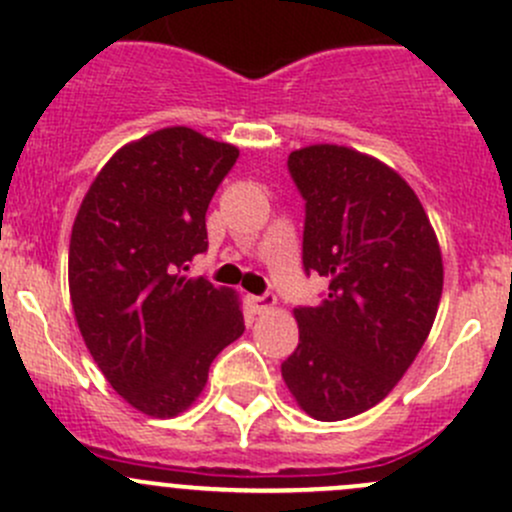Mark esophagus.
I'll use <instances>...</instances> for the list:
<instances>
[{
	"label": "esophagus",
	"instance_id": "1",
	"mask_svg": "<svg viewBox=\"0 0 512 512\" xmlns=\"http://www.w3.org/2000/svg\"><path fill=\"white\" fill-rule=\"evenodd\" d=\"M250 306L255 309V314H267L277 306V299L274 294H262V297H250Z\"/></svg>",
	"mask_w": 512,
	"mask_h": 512
}]
</instances>
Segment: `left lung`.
<instances>
[{"label": "left lung", "mask_w": 512, "mask_h": 512, "mask_svg": "<svg viewBox=\"0 0 512 512\" xmlns=\"http://www.w3.org/2000/svg\"><path fill=\"white\" fill-rule=\"evenodd\" d=\"M306 201L304 270L328 279L299 306V346L282 363L297 405L321 422L385 400L437 319L444 265L417 193L380 159L338 144L289 154Z\"/></svg>", "instance_id": "1"}]
</instances>
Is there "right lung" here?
<instances>
[{
	"instance_id": "right-lung-1",
	"label": "right lung",
	"mask_w": 512,
	"mask_h": 512,
	"mask_svg": "<svg viewBox=\"0 0 512 512\" xmlns=\"http://www.w3.org/2000/svg\"><path fill=\"white\" fill-rule=\"evenodd\" d=\"M238 157L191 127L157 129L112 154L75 215V321L107 383L149 417L188 410L215 355L245 331L233 289L186 274L208 250V203Z\"/></svg>"
}]
</instances>
